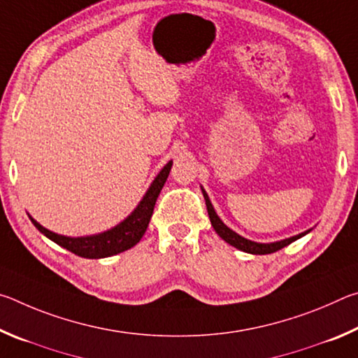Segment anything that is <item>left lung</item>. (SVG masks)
I'll list each match as a JSON object with an SVG mask.
<instances>
[{"instance_id": "8db88e82", "label": "left lung", "mask_w": 358, "mask_h": 358, "mask_svg": "<svg viewBox=\"0 0 358 358\" xmlns=\"http://www.w3.org/2000/svg\"><path fill=\"white\" fill-rule=\"evenodd\" d=\"M202 192H203V197H205V203H207V210H208V216H210V221H211V226L216 230V234L220 235V237L227 241L229 245H232L237 248L240 251H245V252H250V254H271V252H276L278 250H281V248L287 246L292 243V241L301 238L303 235H306L310 230H306V232L295 235V237H290L286 240H281V241H275V243H257V241H251L245 237H241L237 232H234L232 229H229L226 224H224L220 216L216 215V211L213 208V205H211L210 199L207 196V192L202 187Z\"/></svg>"}]
</instances>
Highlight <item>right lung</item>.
Masks as SVG:
<instances>
[{
	"label": "right lung",
	"mask_w": 358,
	"mask_h": 358,
	"mask_svg": "<svg viewBox=\"0 0 358 358\" xmlns=\"http://www.w3.org/2000/svg\"><path fill=\"white\" fill-rule=\"evenodd\" d=\"M171 169L172 161H169L164 169L157 173V177L153 180V183L148 187V191L145 192L143 199L141 203L137 205L136 210L132 211L123 222H120L118 226L112 227L110 230H106V232L102 234L77 238L64 237V235H58L55 232H50V230L45 227H42L31 216H29V220H31L36 229H38L41 234H44L47 238L55 241L57 245L64 248V250L77 254V256L87 259H102L115 256V254L123 252L126 250H129V248L136 246L143 237L145 230H147L148 222L151 220V215H153L156 199L159 196L169 173H171Z\"/></svg>",
	"instance_id": "obj_1"
}]
</instances>
